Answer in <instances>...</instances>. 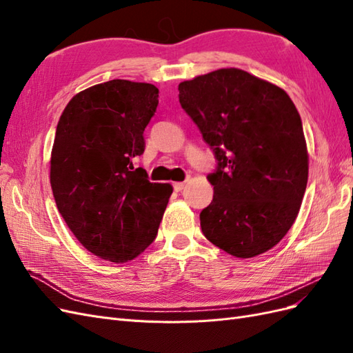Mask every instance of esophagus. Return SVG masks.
<instances>
[{
    "label": "esophagus",
    "mask_w": 353,
    "mask_h": 353,
    "mask_svg": "<svg viewBox=\"0 0 353 353\" xmlns=\"http://www.w3.org/2000/svg\"><path fill=\"white\" fill-rule=\"evenodd\" d=\"M184 187H185V184H184V183H174V190L176 191V193H178V191L183 190Z\"/></svg>",
    "instance_id": "1"
}]
</instances>
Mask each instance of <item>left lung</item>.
Wrapping results in <instances>:
<instances>
[{
	"mask_svg": "<svg viewBox=\"0 0 353 353\" xmlns=\"http://www.w3.org/2000/svg\"><path fill=\"white\" fill-rule=\"evenodd\" d=\"M181 108L216 159L213 200L200 212L205 237L236 258L281 241L307 183L303 126L287 92L240 69H219L178 85Z\"/></svg>",
	"mask_w": 353,
	"mask_h": 353,
	"instance_id": "left-lung-1",
	"label": "left lung"
}]
</instances>
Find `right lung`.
<instances>
[{"label": "right lung", "mask_w": 353, "mask_h": 353, "mask_svg": "<svg viewBox=\"0 0 353 353\" xmlns=\"http://www.w3.org/2000/svg\"><path fill=\"white\" fill-rule=\"evenodd\" d=\"M157 99L152 83L113 79L74 95L57 123L52 194L73 236L101 259L122 263L144 252L172 194L132 163L144 153Z\"/></svg>", "instance_id": "obj_1"}]
</instances>
